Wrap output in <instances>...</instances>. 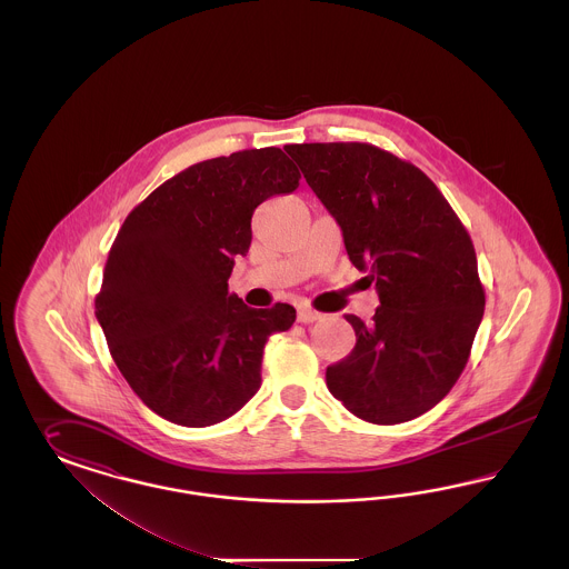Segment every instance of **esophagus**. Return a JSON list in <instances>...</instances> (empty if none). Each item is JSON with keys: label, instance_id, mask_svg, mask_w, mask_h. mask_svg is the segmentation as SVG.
<instances>
[{"label": "esophagus", "instance_id": "obj_1", "mask_svg": "<svg viewBox=\"0 0 569 569\" xmlns=\"http://www.w3.org/2000/svg\"><path fill=\"white\" fill-rule=\"evenodd\" d=\"M322 318H325L322 313H318V311H313L309 307H300L298 309V322H302V325H313V322H318Z\"/></svg>", "mask_w": 569, "mask_h": 569}]
</instances>
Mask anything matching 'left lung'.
<instances>
[{"label":"left lung","mask_w":569,"mask_h":569,"mask_svg":"<svg viewBox=\"0 0 569 569\" xmlns=\"http://www.w3.org/2000/svg\"><path fill=\"white\" fill-rule=\"evenodd\" d=\"M286 151L339 221L353 267L378 288L371 325L346 316L356 346L326 369V386L367 422L413 420L452 390L482 322L487 300L473 243L413 163L369 142Z\"/></svg>","instance_id":"8db88e82"}]
</instances>
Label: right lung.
Instances as JSON below:
<instances>
[{
	"mask_svg": "<svg viewBox=\"0 0 569 569\" xmlns=\"http://www.w3.org/2000/svg\"><path fill=\"white\" fill-rule=\"evenodd\" d=\"M298 179L281 149H244L193 163L126 217L96 318L121 376L166 420L211 427L258 392L264 343L295 325L297 309H251L228 279L249 251L256 207Z\"/></svg>",
	"mask_w": 569,
	"mask_h": 569,
	"instance_id": "obj_1",
	"label": "right lung"
}]
</instances>
